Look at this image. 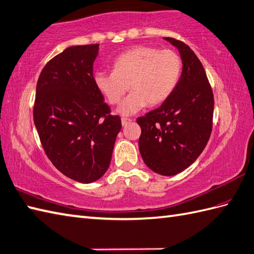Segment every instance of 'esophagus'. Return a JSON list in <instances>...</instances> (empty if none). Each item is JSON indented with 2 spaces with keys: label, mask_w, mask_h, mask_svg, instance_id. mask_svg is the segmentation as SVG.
<instances>
[{
  "label": "esophagus",
  "mask_w": 254,
  "mask_h": 254,
  "mask_svg": "<svg viewBox=\"0 0 254 254\" xmlns=\"http://www.w3.org/2000/svg\"><path fill=\"white\" fill-rule=\"evenodd\" d=\"M130 122H131L130 118H126V117H123V118H122V125H123V126H126L127 124H129Z\"/></svg>",
  "instance_id": "1"
}]
</instances>
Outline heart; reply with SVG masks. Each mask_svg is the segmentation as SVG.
<instances>
[{"label":"heart","instance_id":"heart-1","mask_svg":"<svg viewBox=\"0 0 254 254\" xmlns=\"http://www.w3.org/2000/svg\"><path fill=\"white\" fill-rule=\"evenodd\" d=\"M182 70V58L175 51L139 46L117 56L113 72L97 71L93 80L112 105L120 103L129 88L131 93L123 101L118 112L132 115L146 105H159L170 98Z\"/></svg>","mask_w":254,"mask_h":254}]
</instances>
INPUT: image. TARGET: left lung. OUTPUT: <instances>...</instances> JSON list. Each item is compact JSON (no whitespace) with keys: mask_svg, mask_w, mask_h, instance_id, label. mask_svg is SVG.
Wrapping results in <instances>:
<instances>
[{"mask_svg":"<svg viewBox=\"0 0 254 254\" xmlns=\"http://www.w3.org/2000/svg\"><path fill=\"white\" fill-rule=\"evenodd\" d=\"M179 50L183 72L176 89L159 109L138 117L139 150L152 171L173 176L198 159L213 127L214 95L198 56L187 44L165 38Z\"/></svg>","mask_w":254,"mask_h":254,"instance_id":"8db88e82","label":"left lung"}]
</instances>
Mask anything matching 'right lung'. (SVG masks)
<instances>
[{"mask_svg":"<svg viewBox=\"0 0 254 254\" xmlns=\"http://www.w3.org/2000/svg\"><path fill=\"white\" fill-rule=\"evenodd\" d=\"M99 44L65 49L37 82L33 121L42 148L58 170L78 183L98 180L110 166L122 122L93 80Z\"/></svg>","mask_w":254,"mask_h":254,"instance_id":"right-lung-1","label":"right lung"}]
</instances>
